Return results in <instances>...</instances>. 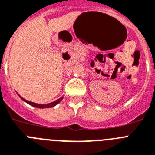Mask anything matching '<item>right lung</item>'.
I'll use <instances>...</instances> for the list:
<instances>
[{
  "instance_id": "add662e5",
  "label": "right lung",
  "mask_w": 155,
  "mask_h": 155,
  "mask_svg": "<svg viewBox=\"0 0 155 155\" xmlns=\"http://www.w3.org/2000/svg\"><path fill=\"white\" fill-rule=\"evenodd\" d=\"M21 97V99H22V100L24 101H25V102H26V103H28V104H30V105L33 106V107H39V108H47V107H54V106L56 105V104H58L59 102H60L61 100H62V97H61V98H60V99H58V100L55 101H54V102H51V103L47 104H36V103H33V102L25 100V99L22 98V97Z\"/></svg>"
}]
</instances>
